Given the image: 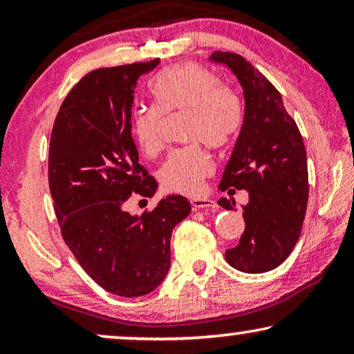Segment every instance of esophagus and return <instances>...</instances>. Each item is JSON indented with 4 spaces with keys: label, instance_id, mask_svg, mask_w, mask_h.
Here are the masks:
<instances>
[{
    "label": "esophagus",
    "instance_id": "obj_1",
    "mask_svg": "<svg viewBox=\"0 0 354 354\" xmlns=\"http://www.w3.org/2000/svg\"><path fill=\"white\" fill-rule=\"evenodd\" d=\"M192 210H212L216 207V202L212 198H202V197H194L191 198Z\"/></svg>",
    "mask_w": 354,
    "mask_h": 354
}]
</instances>
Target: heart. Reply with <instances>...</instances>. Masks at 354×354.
I'll list each match as a JSON object with an SVG mask.
<instances>
[{"mask_svg": "<svg viewBox=\"0 0 354 354\" xmlns=\"http://www.w3.org/2000/svg\"><path fill=\"white\" fill-rule=\"evenodd\" d=\"M152 106L131 113L129 133L138 152L156 158L165 147L162 117L175 112H189L186 122L187 141H202L210 146L226 142L237 128V111L232 97L205 67L196 62H181L157 72L149 82ZM215 171L210 153L198 146L175 149L163 163L158 176L167 191L196 194L203 181Z\"/></svg>", "mask_w": 354, "mask_h": 354, "instance_id": "obj_1", "label": "heart"}]
</instances>
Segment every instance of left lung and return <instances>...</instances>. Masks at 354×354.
Here are the masks:
<instances>
[{
  "instance_id": "obj_1",
  "label": "left lung",
  "mask_w": 354,
  "mask_h": 354,
  "mask_svg": "<svg viewBox=\"0 0 354 354\" xmlns=\"http://www.w3.org/2000/svg\"><path fill=\"white\" fill-rule=\"evenodd\" d=\"M210 59L236 73L245 97L243 125L220 183L221 191H248L245 231L226 250V261L258 274L283 263L300 237L310 192L305 144L281 93L260 71L234 53L216 51ZM218 203L226 210L236 207L225 197Z\"/></svg>"
}]
</instances>
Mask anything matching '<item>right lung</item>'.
Returning a JSON list of instances; mask_svg holds the SVG:
<instances>
[{"instance_id":"obj_1","label":"right lung","mask_w":354,"mask_h":354,"mask_svg":"<svg viewBox=\"0 0 354 354\" xmlns=\"http://www.w3.org/2000/svg\"><path fill=\"white\" fill-rule=\"evenodd\" d=\"M157 64L86 73L64 99L49 142V191L64 242L94 282L128 298L165 279L171 231L191 212L183 196L163 198L141 216L123 207L133 194L149 198L157 191L129 133L138 78Z\"/></svg>"}]
</instances>
